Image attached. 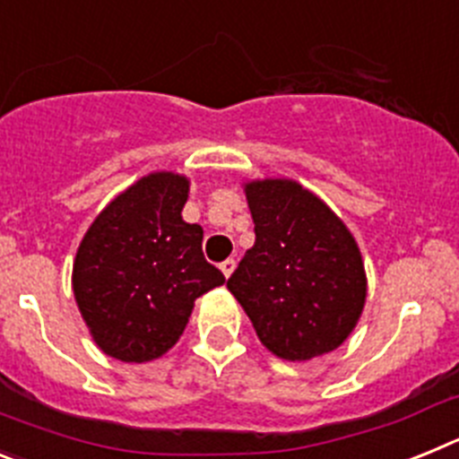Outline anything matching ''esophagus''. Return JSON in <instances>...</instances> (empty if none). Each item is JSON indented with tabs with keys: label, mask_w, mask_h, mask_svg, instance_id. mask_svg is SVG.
<instances>
[{
	"label": "esophagus",
	"mask_w": 459,
	"mask_h": 459,
	"mask_svg": "<svg viewBox=\"0 0 459 459\" xmlns=\"http://www.w3.org/2000/svg\"><path fill=\"white\" fill-rule=\"evenodd\" d=\"M234 269H237V262H234V259H225V262L221 264V271L225 278H230V275L234 273Z\"/></svg>",
	"instance_id": "34e87169"
}]
</instances>
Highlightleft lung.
Segmentation results:
<instances>
[{
  "label": "left lung",
  "instance_id": "left-lung-1",
  "mask_svg": "<svg viewBox=\"0 0 459 459\" xmlns=\"http://www.w3.org/2000/svg\"><path fill=\"white\" fill-rule=\"evenodd\" d=\"M255 246L227 290L241 303L266 350L310 360L338 350L366 306L360 250L317 195L291 179L246 184Z\"/></svg>",
  "mask_w": 459,
  "mask_h": 459
}]
</instances>
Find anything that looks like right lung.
<instances>
[{"instance_id":"obj_1","label":"right lung","mask_w":459,"mask_h":459,"mask_svg":"<svg viewBox=\"0 0 459 459\" xmlns=\"http://www.w3.org/2000/svg\"><path fill=\"white\" fill-rule=\"evenodd\" d=\"M190 181L153 172L100 211L73 262V294L93 342L124 363L172 350L195 299L225 282L202 253L200 225L181 218Z\"/></svg>"}]
</instances>
